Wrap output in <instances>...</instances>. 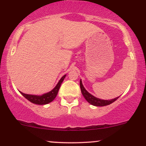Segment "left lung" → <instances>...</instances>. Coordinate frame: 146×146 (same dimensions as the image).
Returning a JSON list of instances; mask_svg holds the SVG:
<instances>
[{
	"mask_svg": "<svg viewBox=\"0 0 146 146\" xmlns=\"http://www.w3.org/2000/svg\"><path fill=\"white\" fill-rule=\"evenodd\" d=\"M80 85L81 92H82V95H83V96L85 97V99L87 100V102L90 103L92 105L95 106H105L109 105V104L113 103L115 101H116L118 98H119V96H118V97H116L113 99H110V100L100 99H99V98H96L95 97V96H94L93 95H92L91 94L89 93L88 92L85 90L83 85H82V80H81L80 81Z\"/></svg>",
	"mask_w": 146,
	"mask_h": 146,
	"instance_id": "left-lung-1",
	"label": "left lung"
}]
</instances>
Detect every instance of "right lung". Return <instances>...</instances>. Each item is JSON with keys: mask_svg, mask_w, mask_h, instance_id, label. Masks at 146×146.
Here are the masks:
<instances>
[{"mask_svg": "<svg viewBox=\"0 0 146 146\" xmlns=\"http://www.w3.org/2000/svg\"><path fill=\"white\" fill-rule=\"evenodd\" d=\"M66 75H64L62 78H61L60 80L59 81V82L57 83V85H56V87L53 89L52 90H51L49 92L43 94L42 95H33V94H24L21 92V94L29 101H31V103L35 104H38V105H45V104H49V103L52 102L54 99L56 98V95H57L58 92H59V88H60V86L62 83V82L64 81V78H65Z\"/></svg>", "mask_w": 146, "mask_h": 146, "instance_id": "add662e5", "label": "right lung"}]
</instances>
